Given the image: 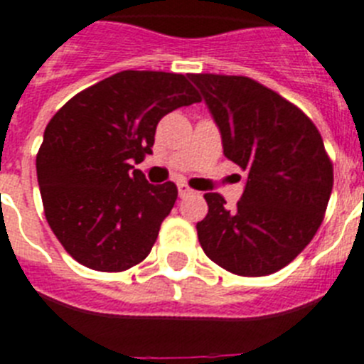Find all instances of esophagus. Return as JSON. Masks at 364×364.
<instances>
[{"label":"esophagus","mask_w":364,"mask_h":364,"mask_svg":"<svg viewBox=\"0 0 364 364\" xmlns=\"http://www.w3.org/2000/svg\"><path fill=\"white\" fill-rule=\"evenodd\" d=\"M178 192H179V198H188V196H192L194 194V191H192V188H188V186L185 185V183H179L178 185Z\"/></svg>","instance_id":"34e87169"}]
</instances>
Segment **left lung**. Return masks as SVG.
<instances>
[{
    "mask_svg": "<svg viewBox=\"0 0 364 364\" xmlns=\"http://www.w3.org/2000/svg\"><path fill=\"white\" fill-rule=\"evenodd\" d=\"M203 95L223 154L247 172L232 208L205 194L198 221L205 255L242 277H265L311 242L330 201L333 168L315 124L299 107L247 77L188 75Z\"/></svg>",
    "mask_w": 364,
    "mask_h": 364,
    "instance_id": "left-lung-1",
    "label": "left lung"
}]
</instances>
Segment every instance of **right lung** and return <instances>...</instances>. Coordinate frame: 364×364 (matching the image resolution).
<instances>
[{
    "label": "right lung",
    "instance_id": "1",
    "mask_svg": "<svg viewBox=\"0 0 364 364\" xmlns=\"http://www.w3.org/2000/svg\"><path fill=\"white\" fill-rule=\"evenodd\" d=\"M200 102L183 75L121 71L75 95L43 132L36 173L46 218L78 264L126 271L150 255L178 200L134 166L151 154L157 122Z\"/></svg>",
    "mask_w": 364,
    "mask_h": 364
}]
</instances>
